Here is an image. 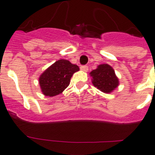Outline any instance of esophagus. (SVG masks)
<instances>
[{
	"label": "esophagus",
	"instance_id": "obj_1",
	"mask_svg": "<svg viewBox=\"0 0 155 155\" xmlns=\"http://www.w3.org/2000/svg\"><path fill=\"white\" fill-rule=\"evenodd\" d=\"M81 70L83 71H87V70H88V67H87V65H82L81 66Z\"/></svg>",
	"mask_w": 155,
	"mask_h": 155
}]
</instances>
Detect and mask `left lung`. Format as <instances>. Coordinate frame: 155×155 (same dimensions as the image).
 <instances>
[{
	"mask_svg": "<svg viewBox=\"0 0 155 155\" xmlns=\"http://www.w3.org/2000/svg\"><path fill=\"white\" fill-rule=\"evenodd\" d=\"M92 84L100 91L105 93L113 91L119 85V80L114 70L108 64H101L90 73Z\"/></svg>",
	"mask_w": 155,
	"mask_h": 155,
	"instance_id": "8db88e82",
	"label": "left lung"
}]
</instances>
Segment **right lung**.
I'll return each mask as SVG.
<instances>
[{
  "label": "right lung",
  "instance_id": "add662e5",
  "mask_svg": "<svg viewBox=\"0 0 155 155\" xmlns=\"http://www.w3.org/2000/svg\"><path fill=\"white\" fill-rule=\"evenodd\" d=\"M78 71V66L67 60L56 61L39 78L42 92L50 97L61 94L69 85L73 74Z\"/></svg>",
  "mask_w": 155,
  "mask_h": 155
}]
</instances>
